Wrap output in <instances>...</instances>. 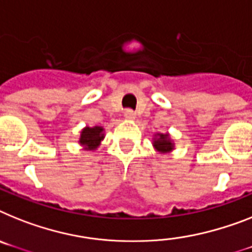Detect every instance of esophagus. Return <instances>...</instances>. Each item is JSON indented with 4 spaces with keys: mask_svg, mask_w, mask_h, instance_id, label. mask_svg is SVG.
Returning a JSON list of instances; mask_svg holds the SVG:
<instances>
[{
    "mask_svg": "<svg viewBox=\"0 0 252 252\" xmlns=\"http://www.w3.org/2000/svg\"><path fill=\"white\" fill-rule=\"evenodd\" d=\"M124 118H126V119L132 120V119H134V118H136V114H134V111H133V110L128 109V110H126V111H124Z\"/></svg>",
    "mask_w": 252,
    "mask_h": 252,
    "instance_id": "obj_1",
    "label": "esophagus"
}]
</instances>
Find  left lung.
<instances>
[{
	"label": "left lung",
	"instance_id": "8db88e82",
	"mask_svg": "<svg viewBox=\"0 0 252 252\" xmlns=\"http://www.w3.org/2000/svg\"><path fill=\"white\" fill-rule=\"evenodd\" d=\"M158 138L154 141L155 149L160 152H169L173 150V143L169 138V134H158Z\"/></svg>",
	"mask_w": 252,
	"mask_h": 252
}]
</instances>
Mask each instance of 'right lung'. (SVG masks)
Segmentation results:
<instances>
[{"instance_id": "obj_1", "label": "right lung", "mask_w": 252, "mask_h": 252, "mask_svg": "<svg viewBox=\"0 0 252 252\" xmlns=\"http://www.w3.org/2000/svg\"><path fill=\"white\" fill-rule=\"evenodd\" d=\"M103 139V128L102 126H86L82 130L79 143L84 146V150H96L97 146Z\"/></svg>"}]
</instances>
